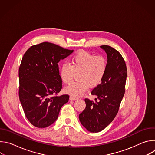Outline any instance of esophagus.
<instances>
[{
	"instance_id": "obj_1",
	"label": "esophagus",
	"mask_w": 155,
	"mask_h": 155,
	"mask_svg": "<svg viewBox=\"0 0 155 155\" xmlns=\"http://www.w3.org/2000/svg\"><path fill=\"white\" fill-rule=\"evenodd\" d=\"M69 99L71 100V101H75V100H77L78 99V98L77 97H74V96H70V97H69Z\"/></svg>"
}]
</instances>
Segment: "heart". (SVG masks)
Returning a JSON list of instances; mask_svg holds the SVG:
<instances>
[{"mask_svg":"<svg viewBox=\"0 0 155 155\" xmlns=\"http://www.w3.org/2000/svg\"><path fill=\"white\" fill-rule=\"evenodd\" d=\"M108 62L103 56H94L88 52L80 51L71 60V65L63 64L60 69L62 81L67 84L72 83L75 74L79 73V81L64 88V92L74 97L81 96L88 87L98 86L107 70Z\"/></svg>","mask_w":155,"mask_h":155,"instance_id":"heart-1","label":"heart"}]
</instances>
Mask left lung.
Returning <instances> with one entry per match:
<instances>
[{
  "label": "left lung",
  "mask_w": 155,
  "mask_h": 155,
  "mask_svg": "<svg viewBox=\"0 0 155 155\" xmlns=\"http://www.w3.org/2000/svg\"><path fill=\"white\" fill-rule=\"evenodd\" d=\"M100 47L107 54L108 67L101 83L91 92L98 101L85 99L86 108L79 115L81 124L91 132L102 130L116 117L124 94L127 77L126 63L121 54L110 46Z\"/></svg>",
  "instance_id": "8db88e82"
}]
</instances>
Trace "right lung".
Here are the masks:
<instances>
[{"label":"right lung","instance_id":"obj_1","mask_svg":"<svg viewBox=\"0 0 155 155\" xmlns=\"http://www.w3.org/2000/svg\"><path fill=\"white\" fill-rule=\"evenodd\" d=\"M74 50L43 42L30 47L24 54L19 69V97L28 120L39 128L56 121L68 95L53 96L62 89L58 62Z\"/></svg>","mask_w":155,"mask_h":155}]
</instances>
